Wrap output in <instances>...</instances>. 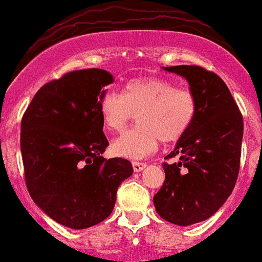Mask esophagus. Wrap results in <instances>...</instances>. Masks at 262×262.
<instances>
[{"mask_svg": "<svg viewBox=\"0 0 262 262\" xmlns=\"http://www.w3.org/2000/svg\"><path fill=\"white\" fill-rule=\"evenodd\" d=\"M146 163L143 162H133V168L135 172H140L142 169L146 168Z\"/></svg>", "mask_w": 262, "mask_h": 262, "instance_id": "esophagus-1", "label": "esophagus"}]
</instances>
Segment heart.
<instances>
[{
  "instance_id": "1",
  "label": "heart",
  "mask_w": 262,
  "mask_h": 262,
  "mask_svg": "<svg viewBox=\"0 0 262 262\" xmlns=\"http://www.w3.org/2000/svg\"><path fill=\"white\" fill-rule=\"evenodd\" d=\"M195 94L164 78L143 77L127 80L122 95L106 91L99 100L103 127L120 133L136 115L138 126L111 144L114 155L142 159L158 148L159 142H178L191 127L196 115Z\"/></svg>"
}]
</instances>
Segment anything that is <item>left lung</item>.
<instances>
[{"label": "left lung", "instance_id": "8db88e82", "mask_svg": "<svg viewBox=\"0 0 262 262\" xmlns=\"http://www.w3.org/2000/svg\"><path fill=\"white\" fill-rule=\"evenodd\" d=\"M188 80L196 98L191 127L165 156V180L154 196L159 216L176 225L209 219L229 198L240 171L244 120L217 74L196 64L164 67Z\"/></svg>", "mask_w": 262, "mask_h": 262}]
</instances>
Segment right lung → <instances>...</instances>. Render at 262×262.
Returning <instances> with one entry per match:
<instances>
[{"instance_id": "right-lung-1", "label": "right lung", "mask_w": 262, "mask_h": 262, "mask_svg": "<svg viewBox=\"0 0 262 262\" xmlns=\"http://www.w3.org/2000/svg\"><path fill=\"white\" fill-rule=\"evenodd\" d=\"M102 69L66 73L37 91L21 120L25 183L45 213L73 229L111 214L120 183L133 175L127 159H104L108 146L99 100L113 83Z\"/></svg>"}]
</instances>
